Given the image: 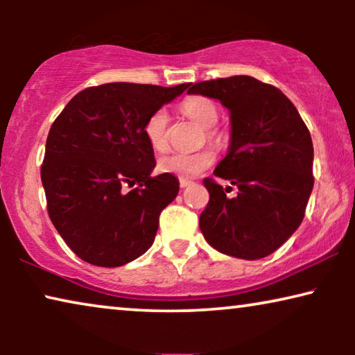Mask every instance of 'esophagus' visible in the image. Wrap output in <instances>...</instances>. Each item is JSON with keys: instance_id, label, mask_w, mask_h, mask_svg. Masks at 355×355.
<instances>
[{"instance_id": "34e87169", "label": "esophagus", "mask_w": 355, "mask_h": 355, "mask_svg": "<svg viewBox=\"0 0 355 355\" xmlns=\"http://www.w3.org/2000/svg\"><path fill=\"white\" fill-rule=\"evenodd\" d=\"M179 186H181V187H187V186H191V181H189V179H184V178H181V179H179Z\"/></svg>"}]
</instances>
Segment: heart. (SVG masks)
I'll return each mask as SVG.
<instances>
[{"instance_id": "obj_1", "label": "heart", "mask_w": 355, "mask_h": 355, "mask_svg": "<svg viewBox=\"0 0 355 355\" xmlns=\"http://www.w3.org/2000/svg\"><path fill=\"white\" fill-rule=\"evenodd\" d=\"M182 111L198 125L207 129V139L210 142H218V134L211 128L218 123V110L211 100L205 96H187L182 101ZM145 137L153 150L163 152L168 145V113L166 110L159 108L153 111L145 121L144 128ZM215 162V153L210 148L198 150V152L186 153L174 152L166 157H162L158 162V169L162 173L174 174L178 178H196L208 169Z\"/></svg>"}]
</instances>
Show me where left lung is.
Instances as JSON below:
<instances>
[{
  "label": "left lung",
  "mask_w": 355,
  "mask_h": 355,
  "mask_svg": "<svg viewBox=\"0 0 355 355\" xmlns=\"http://www.w3.org/2000/svg\"><path fill=\"white\" fill-rule=\"evenodd\" d=\"M187 94L230 110L231 142L215 176L239 189L226 197L203 179L210 200L200 215L208 244L221 254L259 260L279 249L304 220L313 189V145L299 111L283 92L250 76L193 84Z\"/></svg>",
  "instance_id": "1"
}]
</instances>
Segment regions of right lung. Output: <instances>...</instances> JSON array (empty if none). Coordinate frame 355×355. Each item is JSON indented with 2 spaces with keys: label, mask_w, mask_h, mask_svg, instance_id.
Here are the masks:
<instances>
[{
  "label": "right lung",
  "mask_w": 355,
  "mask_h": 355,
  "mask_svg": "<svg viewBox=\"0 0 355 355\" xmlns=\"http://www.w3.org/2000/svg\"><path fill=\"white\" fill-rule=\"evenodd\" d=\"M189 85L89 87L53 123L42 164L48 215L87 263L114 268L152 247L179 181L166 173L152 176L157 162L145 121Z\"/></svg>",
  "instance_id": "add662e5"
}]
</instances>
